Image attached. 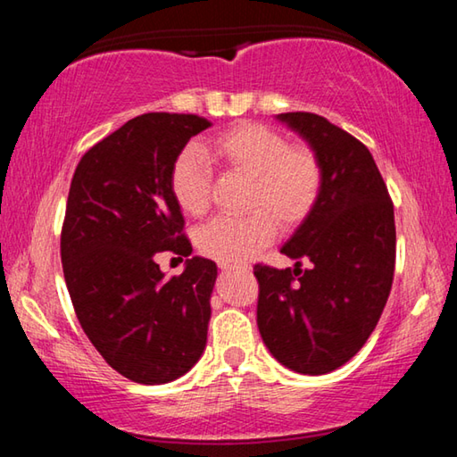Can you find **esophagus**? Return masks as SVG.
<instances>
[{
  "label": "esophagus",
  "mask_w": 457,
  "mask_h": 457,
  "mask_svg": "<svg viewBox=\"0 0 457 457\" xmlns=\"http://www.w3.org/2000/svg\"><path fill=\"white\" fill-rule=\"evenodd\" d=\"M220 268H221V270H231L229 264H220Z\"/></svg>",
  "instance_id": "1"
}]
</instances>
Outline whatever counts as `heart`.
<instances>
[{
  "instance_id": "1",
  "label": "heart",
  "mask_w": 457,
  "mask_h": 457,
  "mask_svg": "<svg viewBox=\"0 0 457 457\" xmlns=\"http://www.w3.org/2000/svg\"><path fill=\"white\" fill-rule=\"evenodd\" d=\"M212 154L229 173L250 179L242 218H215L197 231L199 250L221 264H239L276 237L278 223L294 228L314 210L322 191V165L306 146L274 129L242 122L213 138ZM213 169L207 154L187 146L171 169V191L181 210L201 218L212 207ZM278 221L276 222L275 220Z\"/></svg>"
}]
</instances>
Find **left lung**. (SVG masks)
<instances>
[{"instance_id": "obj_1", "label": "left lung", "mask_w": 457, "mask_h": 457, "mask_svg": "<svg viewBox=\"0 0 457 457\" xmlns=\"http://www.w3.org/2000/svg\"><path fill=\"white\" fill-rule=\"evenodd\" d=\"M278 119L303 135L322 165V191L282 253L296 268L253 266L258 328L296 373L324 375L357 354L375 330L395 274V215L373 154L314 112ZM311 261L312 268H299Z\"/></svg>"}]
</instances>
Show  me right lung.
Segmentation results:
<instances>
[{
	"label": "right lung",
	"instance_id": "add662e5",
	"mask_svg": "<svg viewBox=\"0 0 457 457\" xmlns=\"http://www.w3.org/2000/svg\"><path fill=\"white\" fill-rule=\"evenodd\" d=\"M207 127L197 114H141L90 146L71 183L60 256L74 312L108 365L135 383L175 381L207 343L215 262L195 256L171 278L154 262L191 253L171 169Z\"/></svg>",
	"mask_w": 457,
	"mask_h": 457
}]
</instances>
